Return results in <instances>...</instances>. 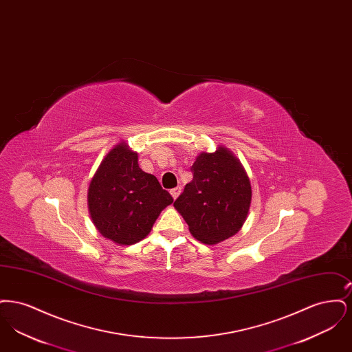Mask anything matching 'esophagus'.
I'll return each mask as SVG.
<instances>
[{"label": "esophagus", "mask_w": 352, "mask_h": 352, "mask_svg": "<svg viewBox=\"0 0 352 352\" xmlns=\"http://www.w3.org/2000/svg\"><path fill=\"white\" fill-rule=\"evenodd\" d=\"M181 191H182V187H181V186H177V187H174V188L170 190V194H171V197H173L174 199H177V198L179 197Z\"/></svg>", "instance_id": "34e87169"}]
</instances>
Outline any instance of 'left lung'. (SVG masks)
Returning a JSON list of instances; mask_svg holds the SVG:
<instances>
[{
	"instance_id": "1",
	"label": "left lung",
	"mask_w": 352,
	"mask_h": 352,
	"mask_svg": "<svg viewBox=\"0 0 352 352\" xmlns=\"http://www.w3.org/2000/svg\"><path fill=\"white\" fill-rule=\"evenodd\" d=\"M191 173L192 181L174 201L191 234L204 244H218L237 234L250 211L252 190L236 157L224 148L201 153Z\"/></svg>"
}]
</instances>
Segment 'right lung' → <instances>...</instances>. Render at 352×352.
<instances>
[{"label":"right lung","instance_id":"right-lung-1","mask_svg":"<svg viewBox=\"0 0 352 352\" xmlns=\"http://www.w3.org/2000/svg\"><path fill=\"white\" fill-rule=\"evenodd\" d=\"M137 161V153L120 144L102 160L88 188V207L96 228L122 245L142 240L174 201Z\"/></svg>","mask_w":352,"mask_h":352}]
</instances>
